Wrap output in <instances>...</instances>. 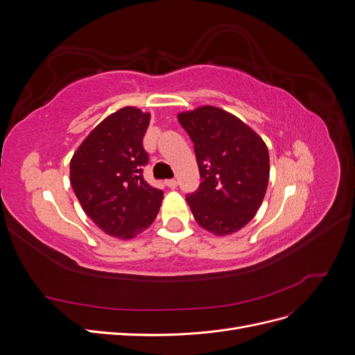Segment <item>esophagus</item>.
<instances>
[{"label": "esophagus", "mask_w": 355, "mask_h": 355, "mask_svg": "<svg viewBox=\"0 0 355 355\" xmlns=\"http://www.w3.org/2000/svg\"><path fill=\"white\" fill-rule=\"evenodd\" d=\"M166 185H167L168 188H171V189H175V188L178 187V180H176V179H167V180H166Z\"/></svg>", "instance_id": "1"}]
</instances>
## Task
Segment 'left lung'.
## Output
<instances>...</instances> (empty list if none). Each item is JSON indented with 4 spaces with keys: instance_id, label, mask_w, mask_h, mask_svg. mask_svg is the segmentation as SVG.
Returning a JSON list of instances; mask_svg holds the SVG:
<instances>
[{
    "instance_id": "1",
    "label": "left lung",
    "mask_w": 355,
    "mask_h": 355,
    "mask_svg": "<svg viewBox=\"0 0 355 355\" xmlns=\"http://www.w3.org/2000/svg\"><path fill=\"white\" fill-rule=\"evenodd\" d=\"M198 163L201 184L187 201L201 228L228 235L259 210L270 179V154L262 137L240 118L216 106L178 115Z\"/></svg>"
}]
</instances>
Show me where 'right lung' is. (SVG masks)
I'll return each mask as SVG.
<instances>
[{"mask_svg": "<svg viewBox=\"0 0 355 355\" xmlns=\"http://www.w3.org/2000/svg\"><path fill=\"white\" fill-rule=\"evenodd\" d=\"M151 115L133 106L96 125L71 159V185L83 210L111 237L130 240L151 225L163 191L144 179V136Z\"/></svg>", "mask_w": 355, "mask_h": 355, "instance_id": "1", "label": "right lung"}]
</instances>
